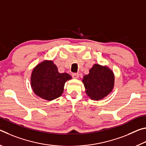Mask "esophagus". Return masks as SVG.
<instances>
[{"mask_svg": "<svg viewBox=\"0 0 146 146\" xmlns=\"http://www.w3.org/2000/svg\"><path fill=\"white\" fill-rule=\"evenodd\" d=\"M72 76L73 78H75V79H77L79 77V75L78 73H73L72 74Z\"/></svg>", "mask_w": 146, "mask_h": 146, "instance_id": "34e87169", "label": "esophagus"}]
</instances>
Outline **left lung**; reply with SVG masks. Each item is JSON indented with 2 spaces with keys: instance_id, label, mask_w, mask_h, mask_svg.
<instances>
[{
  "instance_id": "obj_1",
  "label": "left lung",
  "mask_w": 146,
  "mask_h": 146,
  "mask_svg": "<svg viewBox=\"0 0 146 146\" xmlns=\"http://www.w3.org/2000/svg\"><path fill=\"white\" fill-rule=\"evenodd\" d=\"M82 82L86 93L91 99L102 100L111 92L115 84V75L108 66L95 64L88 75L84 76Z\"/></svg>"
}]
</instances>
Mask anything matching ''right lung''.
I'll return each instance as SVG.
<instances>
[{
	"mask_svg": "<svg viewBox=\"0 0 146 146\" xmlns=\"http://www.w3.org/2000/svg\"><path fill=\"white\" fill-rule=\"evenodd\" d=\"M71 79L68 73H60L52 60H44L33 69L31 86L38 97L51 101L60 97L66 81Z\"/></svg>",
	"mask_w": 146,
	"mask_h": 146,
	"instance_id": "1",
	"label": "right lung"
}]
</instances>
